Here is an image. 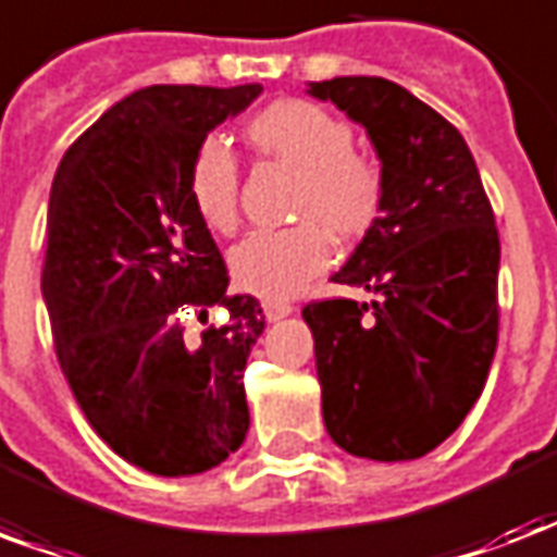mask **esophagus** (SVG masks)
<instances>
[{
    "mask_svg": "<svg viewBox=\"0 0 557 557\" xmlns=\"http://www.w3.org/2000/svg\"><path fill=\"white\" fill-rule=\"evenodd\" d=\"M262 309H265V318H269V321H280V318H286L295 312V307L286 304V300H265Z\"/></svg>",
    "mask_w": 557,
    "mask_h": 557,
    "instance_id": "esophagus-1",
    "label": "esophagus"
}]
</instances>
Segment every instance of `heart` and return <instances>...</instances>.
Instances as JSON below:
<instances>
[{
    "label": "heart",
    "instance_id": "heart-1",
    "mask_svg": "<svg viewBox=\"0 0 557 557\" xmlns=\"http://www.w3.org/2000/svg\"><path fill=\"white\" fill-rule=\"evenodd\" d=\"M242 134L257 154L295 169L292 215L283 231H257L231 250L236 286L292 297L333 260V236L359 242L385 210L388 177L376 157L354 148V127L324 104L277 99L257 110ZM186 198L203 227L231 233L239 222V165L219 139H203L186 169Z\"/></svg>",
    "mask_w": 557,
    "mask_h": 557
}]
</instances>
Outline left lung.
<instances>
[{
  "instance_id": "left-lung-1",
  "label": "left lung",
  "mask_w": 557,
  "mask_h": 557,
  "mask_svg": "<svg viewBox=\"0 0 557 557\" xmlns=\"http://www.w3.org/2000/svg\"><path fill=\"white\" fill-rule=\"evenodd\" d=\"M368 131L385 210L335 283L347 297L304 307L330 438L350 456L409 461L447 441L485 388L496 354L499 233L465 137L400 84L368 75L315 81Z\"/></svg>"
}]
</instances>
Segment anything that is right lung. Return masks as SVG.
<instances>
[{
  "instance_id": "add662e5",
  "label": "right lung",
  "mask_w": 557,
  "mask_h": 557,
  "mask_svg": "<svg viewBox=\"0 0 557 557\" xmlns=\"http://www.w3.org/2000/svg\"><path fill=\"white\" fill-rule=\"evenodd\" d=\"M260 92H131L72 143L52 181L40 286L54 354L99 438L154 476L203 473L248 435L242 371L265 315L257 297L227 295L186 169L212 127ZM210 308H227L228 321L207 325ZM189 314L205 324L193 343Z\"/></svg>"
}]
</instances>
